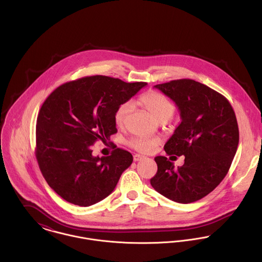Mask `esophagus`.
I'll return each instance as SVG.
<instances>
[{
	"mask_svg": "<svg viewBox=\"0 0 262 262\" xmlns=\"http://www.w3.org/2000/svg\"><path fill=\"white\" fill-rule=\"evenodd\" d=\"M144 158V156H142V155H140V154H134L133 155V160L134 161H139V160H141V159H143Z\"/></svg>",
	"mask_w": 262,
	"mask_h": 262,
	"instance_id": "1",
	"label": "esophagus"
}]
</instances>
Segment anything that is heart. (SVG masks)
<instances>
[{
	"mask_svg": "<svg viewBox=\"0 0 262 262\" xmlns=\"http://www.w3.org/2000/svg\"><path fill=\"white\" fill-rule=\"evenodd\" d=\"M138 103L160 122L169 120L176 112L174 103L156 91H148L141 95L138 99ZM130 111V103H123L117 108L114 115V120L117 126L121 127L126 123ZM157 144L158 139L148 136H135L128 141L130 147L143 153L151 152Z\"/></svg>",
	"mask_w": 262,
	"mask_h": 262,
	"instance_id": "obj_1",
	"label": "heart"
}]
</instances>
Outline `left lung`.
Listing matches in <instances>:
<instances>
[{
	"mask_svg": "<svg viewBox=\"0 0 262 262\" xmlns=\"http://www.w3.org/2000/svg\"><path fill=\"white\" fill-rule=\"evenodd\" d=\"M169 97L181 112L182 123L164 145L168 155H185L183 166L165 156L154 158L157 172L152 187L181 204L201 200L220 185L239 143L235 112L220 93L189 78L154 85Z\"/></svg>",
	"mask_w": 262,
	"mask_h": 262,
	"instance_id": "obj_1",
	"label": "left lung"
}]
</instances>
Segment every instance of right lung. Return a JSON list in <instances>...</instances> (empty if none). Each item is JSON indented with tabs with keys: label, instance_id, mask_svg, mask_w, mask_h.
I'll return each mask as SVG.
<instances>
[{
	"label": "right lung",
	"instance_id": "obj_1",
	"mask_svg": "<svg viewBox=\"0 0 262 262\" xmlns=\"http://www.w3.org/2000/svg\"><path fill=\"white\" fill-rule=\"evenodd\" d=\"M146 84L84 76L59 85L44 101L36 123L35 155L48 186L63 200L89 207L114 190L133 156L116 148L110 156L95 157L92 146L117 133V108Z\"/></svg>",
	"mask_w": 262,
	"mask_h": 262
}]
</instances>
